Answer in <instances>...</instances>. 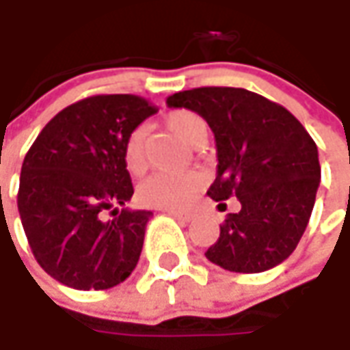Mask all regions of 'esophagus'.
Instances as JSON below:
<instances>
[{
	"instance_id": "obj_1",
	"label": "esophagus",
	"mask_w": 350,
	"mask_h": 350,
	"mask_svg": "<svg viewBox=\"0 0 350 350\" xmlns=\"http://www.w3.org/2000/svg\"><path fill=\"white\" fill-rule=\"evenodd\" d=\"M171 216L177 218V220H181V222H193L196 214L195 212H171Z\"/></svg>"
}]
</instances>
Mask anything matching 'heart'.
Instances as JSON below:
<instances>
[{"instance_id":"b5f03b06","label":"heart","mask_w":350,"mask_h":350,"mask_svg":"<svg viewBox=\"0 0 350 350\" xmlns=\"http://www.w3.org/2000/svg\"><path fill=\"white\" fill-rule=\"evenodd\" d=\"M167 128L177 134L183 142L195 146L200 138L206 136V122L202 116L191 111H175L167 116ZM124 163L130 173L138 175L146 167L144 154V130L136 128L130 132L124 144ZM204 187V175L189 173H167L157 171L146 177L138 187V196L144 204L163 210H183L193 204L198 193Z\"/></svg>"}]
</instances>
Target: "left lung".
<instances>
[{
  "instance_id": "obj_1",
  "label": "left lung",
  "mask_w": 350,
  "mask_h": 350,
  "mask_svg": "<svg viewBox=\"0 0 350 350\" xmlns=\"http://www.w3.org/2000/svg\"><path fill=\"white\" fill-rule=\"evenodd\" d=\"M167 105L208 122L218 155L208 196L220 206L230 196L241 204L224 220L206 259L232 273H262L286 261L310 222L321 177L316 142L300 120L241 88L179 91Z\"/></svg>"
}]
</instances>
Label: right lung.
I'll return each instance as SVG.
<instances>
[{
  "label": "right lung",
  "instance_id": "add662e5",
  "mask_svg": "<svg viewBox=\"0 0 350 350\" xmlns=\"http://www.w3.org/2000/svg\"><path fill=\"white\" fill-rule=\"evenodd\" d=\"M155 111L136 95L88 97L54 116L25 155L23 230L34 259L62 284L107 290L136 269L152 212L124 206L134 195L124 144Z\"/></svg>",
  "mask_w": 350,
  "mask_h": 350
}]
</instances>
